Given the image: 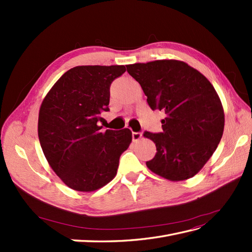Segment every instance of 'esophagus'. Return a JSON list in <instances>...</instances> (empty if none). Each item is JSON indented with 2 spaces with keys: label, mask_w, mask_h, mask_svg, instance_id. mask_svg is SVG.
<instances>
[{
  "label": "esophagus",
  "mask_w": 252,
  "mask_h": 252,
  "mask_svg": "<svg viewBox=\"0 0 252 252\" xmlns=\"http://www.w3.org/2000/svg\"><path fill=\"white\" fill-rule=\"evenodd\" d=\"M142 136H143V134H142V133H140V132H133L132 133V138H133V141H134V142L140 141L141 138H142Z\"/></svg>",
  "instance_id": "obj_1"
}]
</instances>
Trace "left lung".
I'll return each instance as SVG.
<instances>
[{
	"instance_id": "8db88e82",
	"label": "left lung",
	"mask_w": 252,
	"mask_h": 252,
	"mask_svg": "<svg viewBox=\"0 0 252 252\" xmlns=\"http://www.w3.org/2000/svg\"><path fill=\"white\" fill-rule=\"evenodd\" d=\"M153 110H163L162 132H144L157 153L146 162L152 172L172 182L196 175L220 143L224 110L210 81L189 63L159 60L126 65Z\"/></svg>"
}]
</instances>
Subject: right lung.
Wrapping results in <instances>:
<instances>
[{
  "label": "right lung",
  "instance_id": "add662e5",
  "mask_svg": "<svg viewBox=\"0 0 252 252\" xmlns=\"http://www.w3.org/2000/svg\"><path fill=\"white\" fill-rule=\"evenodd\" d=\"M125 66H77L65 72L42 101L37 134L47 162L78 191H94L117 174L119 158L132 142L129 129L101 132L109 88Z\"/></svg>",
  "mask_w": 252,
  "mask_h": 252
}]
</instances>
